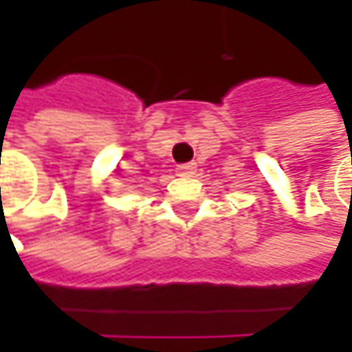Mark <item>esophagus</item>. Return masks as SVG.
I'll return each instance as SVG.
<instances>
[{"label": "esophagus", "mask_w": 352, "mask_h": 352, "mask_svg": "<svg viewBox=\"0 0 352 352\" xmlns=\"http://www.w3.org/2000/svg\"><path fill=\"white\" fill-rule=\"evenodd\" d=\"M193 171H195V163H185V165H179L177 167V175L181 177L193 175Z\"/></svg>", "instance_id": "obj_1"}]
</instances>
